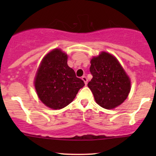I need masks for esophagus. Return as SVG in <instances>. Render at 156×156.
<instances>
[{
    "instance_id": "obj_1",
    "label": "esophagus",
    "mask_w": 156,
    "mask_h": 156,
    "mask_svg": "<svg viewBox=\"0 0 156 156\" xmlns=\"http://www.w3.org/2000/svg\"><path fill=\"white\" fill-rule=\"evenodd\" d=\"M81 79H82L83 81H84V84H85V85H86V84H87V78H86V76H82V78H81Z\"/></svg>"
}]
</instances>
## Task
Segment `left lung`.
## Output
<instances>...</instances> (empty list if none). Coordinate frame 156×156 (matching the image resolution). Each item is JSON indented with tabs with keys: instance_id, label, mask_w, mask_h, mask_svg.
Instances as JSON below:
<instances>
[{
	"instance_id": "obj_1",
	"label": "left lung",
	"mask_w": 156,
	"mask_h": 156,
	"mask_svg": "<svg viewBox=\"0 0 156 156\" xmlns=\"http://www.w3.org/2000/svg\"><path fill=\"white\" fill-rule=\"evenodd\" d=\"M90 72L93 78L87 84L96 103L111 109L122 104L130 90V81L118 59L102 52L90 60Z\"/></svg>"
}]
</instances>
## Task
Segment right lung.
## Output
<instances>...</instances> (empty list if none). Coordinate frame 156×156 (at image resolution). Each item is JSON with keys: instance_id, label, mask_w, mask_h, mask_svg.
Masks as SVG:
<instances>
[{"instance_id": "right-lung-1", "label": "right lung", "mask_w": 156, "mask_h": 156, "mask_svg": "<svg viewBox=\"0 0 156 156\" xmlns=\"http://www.w3.org/2000/svg\"><path fill=\"white\" fill-rule=\"evenodd\" d=\"M66 53L54 49L42 59L34 78V87L41 101L52 109H61L73 101L84 86L81 78L67 64Z\"/></svg>"}]
</instances>
